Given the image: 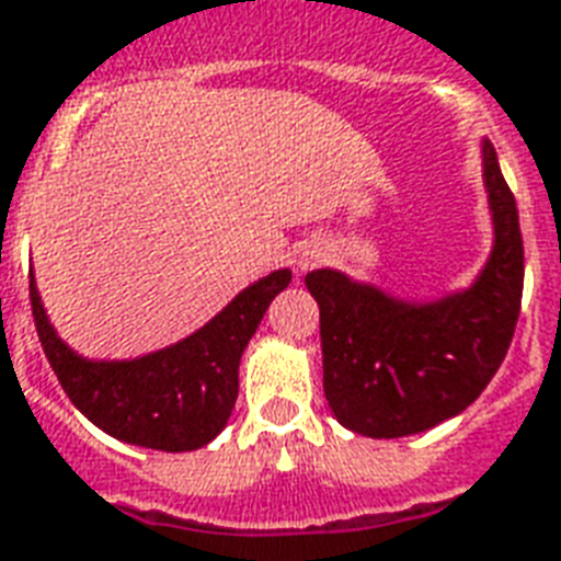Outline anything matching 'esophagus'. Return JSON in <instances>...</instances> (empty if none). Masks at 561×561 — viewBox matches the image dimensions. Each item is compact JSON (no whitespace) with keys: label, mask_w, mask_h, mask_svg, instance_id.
<instances>
[{"label":"esophagus","mask_w":561,"mask_h":561,"mask_svg":"<svg viewBox=\"0 0 561 561\" xmlns=\"http://www.w3.org/2000/svg\"><path fill=\"white\" fill-rule=\"evenodd\" d=\"M319 248L316 245H305L301 248V251H298V256H296V263H298V268H310V265L316 263V260H319Z\"/></svg>","instance_id":"esophagus-1"}]
</instances>
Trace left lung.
I'll return each mask as SVG.
<instances>
[{
  "label": "left lung",
  "instance_id": "left-lung-1",
  "mask_svg": "<svg viewBox=\"0 0 561 561\" xmlns=\"http://www.w3.org/2000/svg\"><path fill=\"white\" fill-rule=\"evenodd\" d=\"M494 245L467 289L408 301L340 268L305 277L319 305L325 399L345 428L405 437L473 405L503 364L524 296V239L496 150L482 141Z\"/></svg>",
  "mask_w": 561,
  "mask_h": 561
}]
</instances>
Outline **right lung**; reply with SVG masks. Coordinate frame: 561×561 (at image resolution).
Here are the masks:
<instances>
[{"mask_svg": "<svg viewBox=\"0 0 561 561\" xmlns=\"http://www.w3.org/2000/svg\"><path fill=\"white\" fill-rule=\"evenodd\" d=\"M289 280L293 272L277 268L245 286L195 334L129 360H94L73 352L46 316L35 272L28 275V298L49 366L96 428L124 444L192 453L221 435L233 414L242 352Z\"/></svg>", "mask_w": 561, "mask_h": 561, "instance_id": "obj_1", "label": "right lung"}]
</instances>
